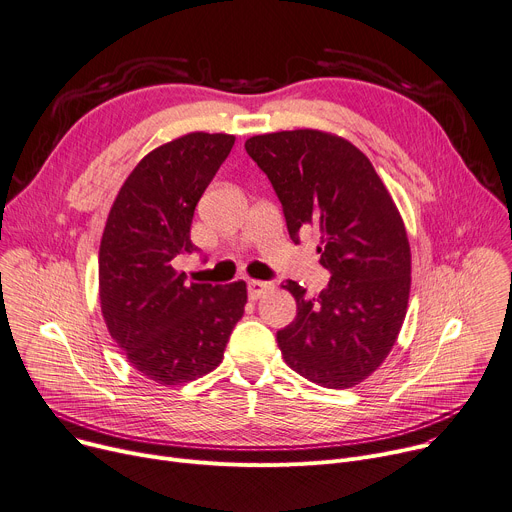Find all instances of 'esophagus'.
I'll return each instance as SVG.
<instances>
[{"instance_id": "1", "label": "esophagus", "mask_w": 512, "mask_h": 512, "mask_svg": "<svg viewBox=\"0 0 512 512\" xmlns=\"http://www.w3.org/2000/svg\"><path fill=\"white\" fill-rule=\"evenodd\" d=\"M247 290H249V296H251L253 300H257V298L263 296L265 292L274 290V284H271V282H261V280H249V282H247Z\"/></svg>"}]
</instances>
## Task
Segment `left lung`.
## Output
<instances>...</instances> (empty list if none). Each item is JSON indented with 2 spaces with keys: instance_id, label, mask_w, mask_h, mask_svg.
<instances>
[{
  "instance_id": "obj_1",
  "label": "left lung",
  "mask_w": 512,
  "mask_h": 512,
  "mask_svg": "<svg viewBox=\"0 0 512 512\" xmlns=\"http://www.w3.org/2000/svg\"><path fill=\"white\" fill-rule=\"evenodd\" d=\"M247 154L274 185L294 243L317 230L331 280L319 296L288 280L296 319L278 331L286 364L327 389H348L389 356L405 319L412 253L393 197L370 160L319 129L253 135Z\"/></svg>"
}]
</instances>
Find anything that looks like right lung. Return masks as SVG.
<instances>
[{
	"label": "right lung",
	"instance_id": "right-lung-1",
	"mask_svg": "<svg viewBox=\"0 0 512 512\" xmlns=\"http://www.w3.org/2000/svg\"><path fill=\"white\" fill-rule=\"evenodd\" d=\"M234 135L193 131L146 154L119 189L98 251L100 311L129 364L158 385L212 372L245 313L243 280L187 284L173 259L193 253L199 197Z\"/></svg>",
	"mask_w": 512,
	"mask_h": 512
}]
</instances>
